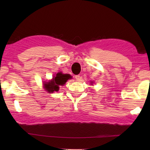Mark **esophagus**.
Returning a JSON list of instances; mask_svg holds the SVG:
<instances>
[{
    "label": "esophagus",
    "mask_w": 150,
    "mask_h": 150,
    "mask_svg": "<svg viewBox=\"0 0 150 150\" xmlns=\"http://www.w3.org/2000/svg\"><path fill=\"white\" fill-rule=\"evenodd\" d=\"M75 79H76V81H80L81 80V79H82V77H81L80 75H76L75 77Z\"/></svg>",
    "instance_id": "34e87169"
}]
</instances>
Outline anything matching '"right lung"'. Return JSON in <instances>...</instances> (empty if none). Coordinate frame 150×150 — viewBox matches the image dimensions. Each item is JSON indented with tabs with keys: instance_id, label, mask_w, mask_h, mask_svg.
I'll return each mask as SVG.
<instances>
[{
	"instance_id": "right-lung-1",
	"label": "right lung",
	"mask_w": 150,
	"mask_h": 150,
	"mask_svg": "<svg viewBox=\"0 0 150 150\" xmlns=\"http://www.w3.org/2000/svg\"><path fill=\"white\" fill-rule=\"evenodd\" d=\"M69 78V77L68 74H63L62 72H59L53 76L52 80L45 82L43 84L44 90L50 93H53L54 91H58L60 86L64 85Z\"/></svg>"
}]
</instances>
